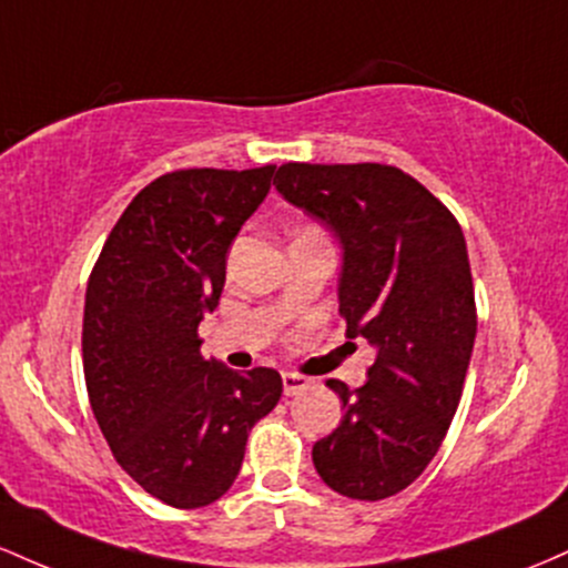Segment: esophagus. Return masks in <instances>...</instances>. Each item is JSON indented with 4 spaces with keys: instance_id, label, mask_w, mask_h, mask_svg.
<instances>
[{
    "instance_id": "obj_1",
    "label": "esophagus",
    "mask_w": 568,
    "mask_h": 568,
    "mask_svg": "<svg viewBox=\"0 0 568 568\" xmlns=\"http://www.w3.org/2000/svg\"><path fill=\"white\" fill-rule=\"evenodd\" d=\"M284 394L286 397H297V394L305 392V388L311 386V378H305V375H297V373H284Z\"/></svg>"
}]
</instances>
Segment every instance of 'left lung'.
Returning a JSON list of instances; mask_svg holds the SVG:
<instances>
[{"label": "left lung", "instance_id": "8db88e82", "mask_svg": "<svg viewBox=\"0 0 568 568\" xmlns=\"http://www.w3.org/2000/svg\"><path fill=\"white\" fill-rule=\"evenodd\" d=\"M273 184L337 235L341 316L375 348L365 386L327 381L346 413L314 445V467L348 499H386L435 458L462 399L477 333L467 241L394 165L284 163Z\"/></svg>", "mask_w": 568, "mask_h": 568}]
</instances>
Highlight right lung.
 I'll return each mask as SVG.
<instances>
[{
    "instance_id": "right-lung-1",
    "label": "right lung",
    "mask_w": 568,
    "mask_h": 568,
    "mask_svg": "<svg viewBox=\"0 0 568 568\" xmlns=\"http://www.w3.org/2000/svg\"><path fill=\"white\" fill-rule=\"evenodd\" d=\"M276 165L184 169L129 203L95 260L82 367L114 458L146 494L206 507L239 477L246 437L282 397L271 367L203 359L199 324L220 305L227 250Z\"/></svg>"
}]
</instances>
